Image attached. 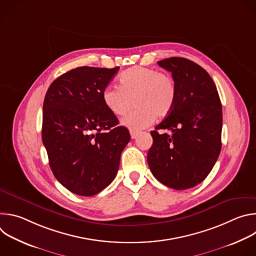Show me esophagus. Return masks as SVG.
Here are the masks:
<instances>
[{"label":"esophagus","mask_w":256,"mask_h":256,"mask_svg":"<svg viewBox=\"0 0 256 256\" xmlns=\"http://www.w3.org/2000/svg\"><path fill=\"white\" fill-rule=\"evenodd\" d=\"M130 132V136H132V138H136V136H138V132L132 130Z\"/></svg>","instance_id":"34e87169"}]
</instances>
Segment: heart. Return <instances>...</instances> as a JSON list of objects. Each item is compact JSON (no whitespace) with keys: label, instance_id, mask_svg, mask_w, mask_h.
I'll return each instance as SVG.
<instances>
[{"label":"heart","instance_id":"heart-1","mask_svg":"<svg viewBox=\"0 0 256 256\" xmlns=\"http://www.w3.org/2000/svg\"><path fill=\"white\" fill-rule=\"evenodd\" d=\"M120 87L108 85L102 92L107 109L116 116H126L134 105V110L122 120L132 130L148 126L155 118L170 114L176 100V85L171 76L150 68L132 66L120 77Z\"/></svg>","mask_w":256,"mask_h":256}]
</instances>
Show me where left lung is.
<instances>
[{
  "instance_id": "left-lung-1",
  "label": "left lung",
  "mask_w": 256,
  "mask_h": 256,
  "mask_svg": "<svg viewBox=\"0 0 256 256\" xmlns=\"http://www.w3.org/2000/svg\"><path fill=\"white\" fill-rule=\"evenodd\" d=\"M171 72L176 100L170 114L151 132V172L164 186L188 190L202 182L221 152L222 104L208 72L184 58L158 62ZM159 129L171 131L159 134Z\"/></svg>"
}]
</instances>
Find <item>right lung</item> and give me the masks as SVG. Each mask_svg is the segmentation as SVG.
<instances>
[{
	"label": "right lung",
	"instance_id": "obj_1",
	"mask_svg": "<svg viewBox=\"0 0 256 256\" xmlns=\"http://www.w3.org/2000/svg\"><path fill=\"white\" fill-rule=\"evenodd\" d=\"M118 68H76L46 94L42 142L50 166L60 184L78 196H92L112 184L130 140L102 99Z\"/></svg>",
	"mask_w": 256,
	"mask_h": 256
}]
</instances>
